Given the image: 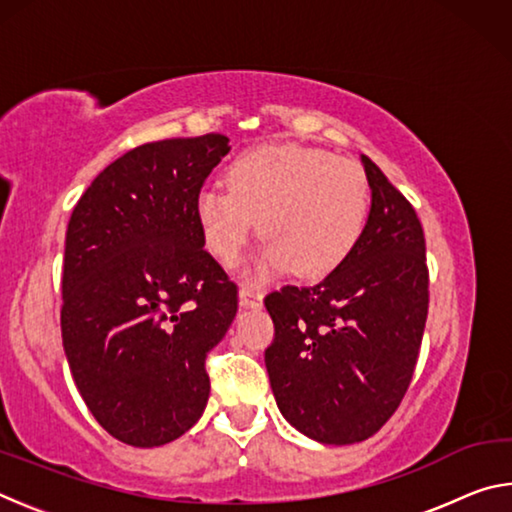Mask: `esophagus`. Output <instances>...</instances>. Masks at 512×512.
<instances>
[{
	"instance_id": "obj_1",
	"label": "esophagus",
	"mask_w": 512,
	"mask_h": 512,
	"mask_svg": "<svg viewBox=\"0 0 512 512\" xmlns=\"http://www.w3.org/2000/svg\"><path fill=\"white\" fill-rule=\"evenodd\" d=\"M262 300H264L262 289H257V287H241L239 289V305L244 309L262 307Z\"/></svg>"
}]
</instances>
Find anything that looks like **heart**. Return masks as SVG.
<instances>
[{
	"mask_svg": "<svg viewBox=\"0 0 512 512\" xmlns=\"http://www.w3.org/2000/svg\"><path fill=\"white\" fill-rule=\"evenodd\" d=\"M228 189L196 196L207 248L232 264L255 235L259 275L293 268L300 277L332 273L357 244L368 216V180L357 162L305 146H259L230 164Z\"/></svg>",
	"mask_w": 512,
	"mask_h": 512,
	"instance_id": "obj_1",
	"label": "heart"
}]
</instances>
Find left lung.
<instances>
[{
  "label": "left lung",
  "instance_id": "left-lung-1",
  "mask_svg": "<svg viewBox=\"0 0 512 512\" xmlns=\"http://www.w3.org/2000/svg\"><path fill=\"white\" fill-rule=\"evenodd\" d=\"M370 214L350 255L311 287H282L264 305V352L277 409L325 445L377 433L411 384L429 309L424 232L413 205L361 155Z\"/></svg>",
  "mask_w": 512,
  "mask_h": 512
}]
</instances>
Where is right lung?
<instances>
[{"label": "right lung", "instance_id": "obj_1", "mask_svg": "<svg viewBox=\"0 0 512 512\" xmlns=\"http://www.w3.org/2000/svg\"><path fill=\"white\" fill-rule=\"evenodd\" d=\"M219 133L142 144L108 164L65 235V357L112 438L160 447L201 418L205 357L237 316V284L196 219L205 178L228 155Z\"/></svg>", "mask_w": 512, "mask_h": 512}]
</instances>
